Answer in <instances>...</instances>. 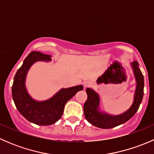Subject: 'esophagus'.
Returning <instances> with one entry per match:
<instances>
[{
	"mask_svg": "<svg viewBox=\"0 0 154 154\" xmlns=\"http://www.w3.org/2000/svg\"><path fill=\"white\" fill-rule=\"evenodd\" d=\"M91 85V83L90 81H85L83 83V86L84 88H87V87H89Z\"/></svg>",
	"mask_w": 154,
	"mask_h": 154,
	"instance_id": "1",
	"label": "esophagus"
}]
</instances>
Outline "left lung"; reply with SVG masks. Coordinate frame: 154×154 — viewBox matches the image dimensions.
<instances>
[{
  "instance_id": "left-lung-1",
  "label": "left lung",
  "mask_w": 154,
  "mask_h": 154,
  "mask_svg": "<svg viewBox=\"0 0 154 154\" xmlns=\"http://www.w3.org/2000/svg\"><path fill=\"white\" fill-rule=\"evenodd\" d=\"M136 82L134 100L131 106L122 114L112 116L102 112L99 109L100 97L98 94L90 88H86L87 100L83 106L85 118L90 124L102 129H110L122 125L130 120L139 109L144 94V77L136 61L131 63Z\"/></svg>"
}]
</instances>
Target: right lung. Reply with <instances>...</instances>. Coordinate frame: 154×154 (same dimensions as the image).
Returning a JSON list of instances; mask_svg holds the SVG:
<instances>
[{
  "label": "right lung",
  "mask_w": 154,
  "mask_h": 154,
  "mask_svg": "<svg viewBox=\"0 0 154 154\" xmlns=\"http://www.w3.org/2000/svg\"><path fill=\"white\" fill-rule=\"evenodd\" d=\"M38 61H51V56L38 51H32L17 71L12 86V95L15 106L29 122L38 125L48 126L56 123L62 117L68 100L83 90V86L62 88L52 97L44 101H38L31 97L25 86L26 77L29 68Z\"/></svg>",
  "instance_id": "right-lung-1"
}]
</instances>
